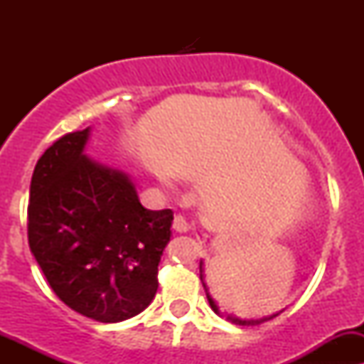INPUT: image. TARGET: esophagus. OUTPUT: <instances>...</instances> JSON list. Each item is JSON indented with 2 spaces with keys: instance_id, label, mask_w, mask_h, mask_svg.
Here are the masks:
<instances>
[{
  "instance_id": "1",
  "label": "esophagus",
  "mask_w": 364,
  "mask_h": 364,
  "mask_svg": "<svg viewBox=\"0 0 364 364\" xmlns=\"http://www.w3.org/2000/svg\"><path fill=\"white\" fill-rule=\"evenodd\" d=\"M172 227H174L176 232H188V230H190L188 220H186L185 216H181V215L176 216L174 223H172Z\"/></svg>"
}]
</instances>
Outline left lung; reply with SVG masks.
Wrapping results in <instances>:
<instances>
[{"label": "left lung", "mask_w": 364, "mask_h": 364, "mask_svg": "<svg viewBox=\"0 0 364 364\" xmlns=\"http://www.w3.org/2000/svg\"><path fill=\"white\" fill-rule=\"evenodd\" d=\"M199 269H200V282H203V287H204V291H205V297H208V301H209V306L213 308V311H215V314L223 315V317H227V321L234 322V324H240V326H259V324H262V322L271 321V318H274V317H277V315H280L282 311H284V310H280V311H278V314L267 315V317H262V318H241V317H237V315H234V314H222V311H220L218 303H216V301L213 299V296L209 294V289H208V285H205V282H204V262H203V260H200Z\"/></svg>", "instance_id": "obj_1"}]
</instances>
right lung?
I'll return each instance as SVG.
<instances>
[{
    "mask_svg": "<svg viewBox=\"0 0 364 364\" xmlns=\"http://www.w3.org/2000/svg\"><path fill=\"white\" fill-rule=\"evenodd\" d=\"M91 128L36 161L28 240L50 289L77 314L121 322L149 306L172 236V209H146L130 176L84 153Z\"/></svg>",
    "mask_w": 364,
    "mask_h": 364,
    "instance_id": "obj_1",
    "label": "right lung"
}]
</instances>
